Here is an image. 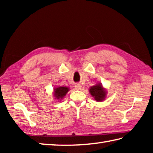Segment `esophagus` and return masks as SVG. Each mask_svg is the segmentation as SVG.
Listing matches in <instances>:
<instances>
[{"instance_id":"34e87169","label":"esophagus","mask_w":153,"mask_h":153,"mask_svg":"<svg viewBox=\"0 0 153 153\" xmlns=\"http://www.w3.org/2000/svg\"><path fill=\"white\" fill-rule=\"evenodd\" d=\"M81 88H82V86L79 84H76L75 85V88L76 90H80L81 89Z\"/></svg>"}]
</instances>
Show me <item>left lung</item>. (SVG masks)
<instances>
[{
	"mask_svg": "<svg viewBox=\"0 0 153 153\" xmlns=\"http://www.w3.org/2000/svg\"><path fill=\"white\" fill-rule=\"evenodd\" d=\"M89 92L92 97H94V100L98 102H101L104 100L106 98V95H107V91L102 87V85L100 83L96 84L94 86H92L90 88Z\"/></svg>",
	"mask_w": 153,
	"mask_h": 153,
	"instance_id": "obj_1",
	"label": "left lung"
}]
</instances>
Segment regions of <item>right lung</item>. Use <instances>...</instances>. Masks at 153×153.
Returning a JSON list of instances; mask_svg holds the SVG:
<instances>
[{"label": "right lung", "instance_id": "1", "mask_svg": "<svg viewBox=\"0 0 153 153\" xmlns=\"http://www.w3.org/2000/svg\"><path fill=\"white\" fill-rule=\"evenodd\" d=\"M69 90V88L66 86H59L57 88H55L54 89V97L55 98L61 100Z\"/></svg>", "mask_w": 153, "mask_h": 153}]
</instances>
